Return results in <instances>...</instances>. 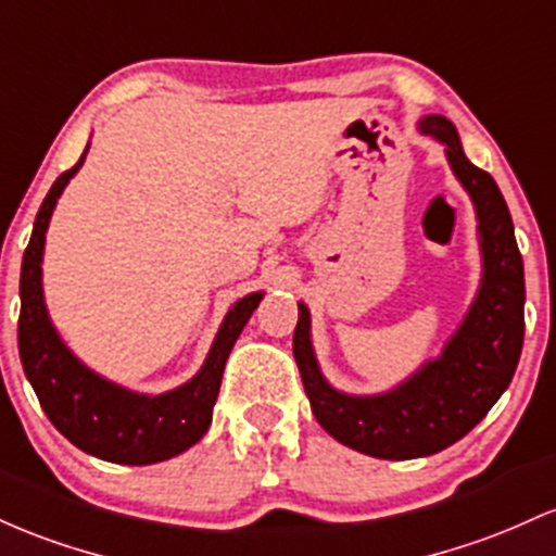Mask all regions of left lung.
Returning <instances> with one entry per match:
<instances>
[{"label":"left lung","instance_id":"8db88e82","mask_svg":"<svg viewBox=\"0 0 556 556\" xmlns=\"http://www.w3.org/2000/svg\"><path fill=\"white\" fill-rule=\"evenodd\" d=\"M419 131L446 148L448 166L478 213L483 279L465 321L441 356L425 362L399 388L377 395H348L329 386L316 364L303 303H298L292 334L314 417L334 441L377 459H417L465 438L509 388L526 334V274L504 194L491 174L467 161L448 118L425 115Z\"/></svg>","mask_w":556,"mask_h":556}]
</instances>
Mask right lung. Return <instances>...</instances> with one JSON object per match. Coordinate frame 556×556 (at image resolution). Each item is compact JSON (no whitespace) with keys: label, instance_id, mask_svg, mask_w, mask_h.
Listing matches in <instances>:
<instances>
[{"label":"right lung","instance_id":"add662e5","mask_svg":"<svg viewBox=\"0 0 556 556\" xmlns=\"http://www.w3.org/2000/svg\"><path fill=\"white\" fill-rule=\"evenodd\" d=\"M87 150L76 166L58 176L36 213L21 266L17 348L23 371L36 390L41 408L73 446L115 465H155L194 446L205 435L231 348L250 314L258 308L264 292H250L229 308L198 375L168 393H134L84 367L60 340L47 314L41 258L54 205L73 174L84 166Z\"/></svg>","mask_w":556,"mask_h":556}]
</instances>
